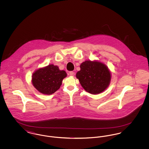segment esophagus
I'll return each instance as SVG.
<instances>
[{
  "label": "esophagus",
  "mask_w": 149,
  "mask_h": 149,
  "mask_svg": "<svg viewBox=\"0 0 149 149\" xmlns=\"http://www.w3.org/2000/svg\"><path fill=\"white\" fill-rule=\"evenodd\" d=\"M69 75H70L71 77H74L75 75V72L74 71H70L69 72Z\"/></svg>",
  "instance_id": "obj_1"
}]
</instances>
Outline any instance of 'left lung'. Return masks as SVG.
Masks as SVG:
<instances>
[{
  "label": "left lung",
  "mask_w": 149,
  "mask_h": 149,
  "mask_svg": "<svg viewBox=\"0 0 149 149\" xmlns=\"http://www.w3.org/2000/svg\"><path fill=\"white\" fill-rule=\"evenodd\" d=\"M76 74L80 84L87 92L98 94L109 86L112 74L106 64L98 60H86Z\"/></svg>",
  "instance_id": "obj_1"
}]
</instances>
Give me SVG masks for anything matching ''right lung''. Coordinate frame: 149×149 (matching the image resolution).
I'll use <instances>...</instances> for the list:
<instances>
[{"instance_id":"obj_1","label":"right lung","mask_w":149,"mask_h":149,"mask_svg":"<svg viewBox=\"0 0 149 149\" xmlns=\"http://www.w3.org/2000/svg\"><path fill=\"white\" fill-rule=\"evenodd\" d=\"M67 74L60 70L57 65L50 64L36 70L32 75V83L41 93L51 95L57 91L61 86Z\"/></svg>"}]
</instances>
